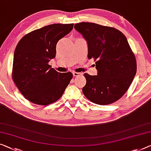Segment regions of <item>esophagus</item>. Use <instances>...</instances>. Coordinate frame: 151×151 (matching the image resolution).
<instances>
[{
  "instance_id": "obj_1",
  "label": "esophagus",
  "mask_w": 151,
  "mask_h": 151,
  "mask_svg": "<svg viewBox=\"0 0 151 151\" xmlns=\"http://www.w3.org/2000/svg\"><path fill=\"white\" fill-rule=\"evenodd\" d=\"M73 76H75V77H78V76H82V73H79V72H73Z\"/></svg>"
}]
</instances>
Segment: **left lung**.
<instances>
[{
  "label": "left lung",
  "instance_id": "obj_1",
  "mask_svg": "<svg viewBox=\"0 0 151 151\" xmlns=\"http://www.w3.org/2000/svg\"><path fill=\"white\" fill-rule=\"evenodd\" d=\"M88 44V57L96 61L97 76L86 73L82 92L98 105H109L126 93L136 73V61L126 37L119 30L94 23L74 25Z\"/></svg>",
  "mask_w": 151,
  "mask_h": 151
}]
</instances>
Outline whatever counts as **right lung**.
Segmentation results:
<instances>
[{
  "label": "right lung",
  "mask_w": 151,
  "mask_h": 151,
  "mask_svg": "<svg viewBox=\"0 0 151 151\" xmlns=\"http://www.w3.org/2000/svg\"><path fill=\"white\" fill-rule=\"evenodd\" d=\"M73 27V24L48 25L26 34L18 42L14 52L13 80L32 103H55L72 79V73H59L48 63L56 56L57 42Z\"/></svg>",
  "instance_id": "right-lung-1"
}]
</instances>
